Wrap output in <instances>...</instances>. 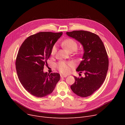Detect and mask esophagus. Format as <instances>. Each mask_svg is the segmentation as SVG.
Masks as SVG:
<instances>
[{"instance_id": "obj_1", "label": "esophagus", "mask_w": 125, "mask_h": 125, "mask_svg": "<svg viewBox=\"0 0 125 125\" xmlns=\"http://www.w3.org/2000/svg\"><path fill=\"white\" fill-rule=\"evenodd\" d=\"M60 76H61V77H67V75H63V74H61L60 75Z\"/></svg>"}]
</instances>
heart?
<instances>
[{
    "instance_id": "heart-1",
    "label": "heart",
    "mask_w": 125,
    "mask_h": 125,
    "mask_svg": "<svg viewBox=\"0 0 125 125\" xmlns=\"http://www.w3.org/2000/svg\"><path fill=\"white\" fill-rule=\"evenodd\" d=\"M62 45L68 52H72L76 50L77 48V43L73 39L68 38L64 41L62 42ZM57 52V46L56 44L54 45L51 50V54L54 55ZM74 64L72 62H65L61 61L58 63L57 67L61 73L67 74L70 71V67L73 66Z\"/></svg>"
}]
</instances>
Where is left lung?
Here are the masks:
<instances>
[{
  "label": "left lung",
  "mask_w": 125,
  "mask_h": 125,
  "mask_svg": "<svg viewBox=\"0 0 125 125\" xmlns=\"http://www.w3.org/2000/svg\"><path fill=\"white\" fill-rule=\"evenodd\" d=\"M66 34L83 45V61L76 69L84 77L74 76V83L71 89L77 96L86 97L99 89L106 78L108 69V59L106 49L100 38L91 32L78 30L67 32Z\"/></svg>",
  "instance_id": "8db88e82"
}]
</instances>
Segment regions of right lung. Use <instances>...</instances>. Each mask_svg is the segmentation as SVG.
Listing matches in <instances>:
<instances>
[{"mask_svg": "<svg viewBox=\"0 0 125 125\" xmlns=\"http://www.w3.org/2000/svg\"><path fill=\"white\" fill-rule=\"evenodd\" d=\"M63 32H41L26 38L20 48L16 67L20 82L31 95L42 98L51 94L60 80L58 73H44L51 50Z\"/></svg>", "mask_w": 125, "mask_h": 125, "instance_id": "right-lung-1", "label": "right lung"}]
</instances>
